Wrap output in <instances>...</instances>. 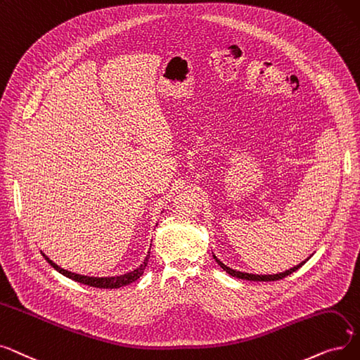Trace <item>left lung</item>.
Masks as SVG:
<instances>
[{
	"label": "left lung",
	"mask_w": 360,
	"mask_h": 360,
	"mask_svg": "<svg viewBox=\"0 0 360 360\" xmlns=\"http://www.w3.org/2000/svg\"><path fill=\"white\" fill-rule=\"evenodd\" d=\"M215 258V261L218 262V265L224 269V271H227L230 276H233V277H237V278H242V280H250V281H276V280H281V278H284V277H287V276H290V274L292 272H295L296 269H299L306 261H303V262H300L299 265H296V266H293V268H290V269H287V271H284V272H280V274H272V276H256V274H248V272H240V271H236V269H231V268H229L227 265H224L222 262H219L218 259H217V256H214Z\"/></svg>",
	"instance_id": "obj_1"
}]
</instances>
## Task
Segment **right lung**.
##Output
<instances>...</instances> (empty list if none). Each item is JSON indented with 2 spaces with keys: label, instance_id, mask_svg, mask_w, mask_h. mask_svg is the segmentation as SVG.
<instances>
[{
  "label": "right lung",
  "instance_id": "1",
  "mask_svg": "<svg viewBox=\"0 0 360 360\" xmlns=\"http://www.w3.org/2000/svg\"><path fill=\"white\" fill-rule=\"evenodd\" d=\"M44 255V253H42ZM44 258L48 261V264L53 266L54 269H57L60 274H63V276L72 278L77 283H82V284H86V285H91V287H96V288H120V287H124L133 281H136L138 278H141V276L143 274L145 268H146V264H148V259H149V255H146V258L143 261V264L133 269L131 272H127L124 274V276H118V277H107V278H95V277H86V276H79V274H75V272H70V271H65L63 268H60L58 265H56L53 261H51L49 258H46V256L44 255Z\"/></svg>",
  "mask_w": 360,
  "mask_h": 360
}]
</instances>
